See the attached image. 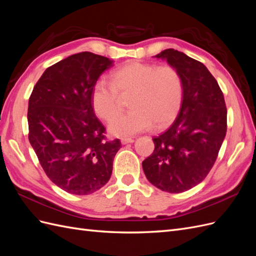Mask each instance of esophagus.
Masks as SVG:
<instances>
[{
  "instance_id": "1",
  "label": "esophagus",
  "mask_w": 256,
  "mask_h": 256,
  "mask_svg": "<svg viewBox=\"0 0 256 256\" xmlns=\"http://www.w3.org/2000/svg\"><path fill=\"white\" fill-rule=\"evenodd\" d=\"M134 138H122V140H120V143L122 145L128 144V143H134Z\"/></svg>"
}]
</instances>
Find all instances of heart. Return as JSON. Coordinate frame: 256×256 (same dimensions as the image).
<instances>
[{"instance_id": "1", "label": "heart", "mask_w": 256, "mask_h": 256, "mask_svg": "<svg viewBox=\"0 0 256 256\" xmlns=\"http://www.w3.org/2000/svg\"><path fill=\"white\" fill-rule=\"evenodd\" d=\"M111 82L100 79L92 90V104L104 120H111L121 110L120 94H131L132 111L115 118L110 134L131 136L172 122L180 109L184 85L180 74L171 65L157 66L131 60L115 69Z\"/></svg>"}]
</instances>
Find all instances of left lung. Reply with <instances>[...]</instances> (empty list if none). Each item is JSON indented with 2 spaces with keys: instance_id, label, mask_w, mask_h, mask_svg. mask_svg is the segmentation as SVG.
<instances>
[{
  "instance_id": "1",
  "label": "left lung",
  "mask_w": 256,
  "mask_h": 256,
  "mask_svg": "<svg viewBox=\"0 0 256 256\" xmlns=\"http://www.w3.org/2000/svg\"><path fill=\"white\" fill-rule=\"evenodd\" d=\"M154 58L180 74L182 102L172 126L152 138L154 152L142 166L154 187L180 193L202 182L214 164L226 134V106L218 82L200 62L174 49Z\"/></svg>"
}]
</instances>
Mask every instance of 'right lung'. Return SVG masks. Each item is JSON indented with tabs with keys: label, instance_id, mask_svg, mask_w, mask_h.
Listing matches in <instances>:
<instances>
[{
	"label": "right lung",
	"instance_id": "1",
	"mask_svg": "<svg viewBox=\"0 0 256 256\" xmlns=\"http://www.w3.org/2000/svg\"><path fill=\"white\" fill-rule=\"evenodd\" d=\"M113 60L81 52L46 69L28 99V141L50 180L85 196L109 182L120 141H108L92 90Z\"/></svg>",
	"mask_w": 256,
	"mask_h": 256
}]
</instances>
